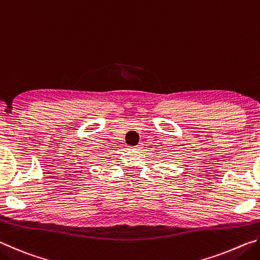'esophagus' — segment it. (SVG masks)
I'll use <instances>...</instances> for the list:
<instances>
[{"mask_svg": "<svg viewBox=\"0 0 260 260\" xmlns=\"http://www.w3.org/2000/svg\"><path fill=\"white\" fill-rule=\"evenodd\" d=\"M129 149H132V150H135V151H141L142 150V144H139V146H136V147H128Z\"/></svg>", "mask_w": 260, "mask_h": 260, "instance_id": "34e87169", "label": "esophagus"}]
</instances>
